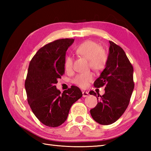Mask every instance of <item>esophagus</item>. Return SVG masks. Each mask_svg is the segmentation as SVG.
<instances>
[{
	"label": "esophagus",
	"instance_id": "esophagus-1",
	"mask_svg": "<svg viewBox=\"0 0 151 151\" xmlns=\"http://www.w3.org/2000/svg\"><path fill=\"white\" fill-rule=\"evenodd\" d=\"M89 95V93L88 91H82V96L83 97H87Z\"/></svg>",
	"mask_w": 151,
	"mask_h": 151
}]
</instances>
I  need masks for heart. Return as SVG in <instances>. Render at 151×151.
Listing matches in <instances>:
<instances>
[{
	"mask_svg": "<svg viewBox=\"0 0 151 151\" xmlns=\"http://www.w3.org/2000/svg\"><path fill=\"white\" fill-rule=\"evenodd\" d=\"M75 52L78 56L88 60L89 67L96 72L104 70L108 62V56L105 51L101 49L99 45L93 41H86L75 49ZM73 60L70 56H67L64 60V68L69 71L73 68ZM93 75L92 73L87 72L78 74L72 80L73 84L82 88H87L89 83L93 81Z\"/></svg>",
	"mask_w": 151,
	"mask_h": 151,
	"instance_id": "1",
	"label": "heart"
}]
</instances>
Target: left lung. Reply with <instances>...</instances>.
<instances>
[{"label": "left lung", "mask_w": 151, "mask_h": 151, "mask_svg": "<svg viewBox=\"0 0 151 151\" xmlns=\"http://www.w3.org/2000/svg\"><path fill=\"white\" fill-rule=\"evenodd\" d=\"M109 42L107 64L94 82L96 88L105 86V93L101 96L89 91V94L97 97L98 102L90 114L96 122L103 125L115 123L124 114L134 88L132 64L121 47Z\"/></svg>", "instance_id": "8db88e82"}]
</instances>
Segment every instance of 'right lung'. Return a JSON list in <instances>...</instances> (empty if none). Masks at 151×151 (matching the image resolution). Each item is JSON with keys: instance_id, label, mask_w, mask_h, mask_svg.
<instances>
[{"instance_id": "obj_1", "label": "right lung", "mask_w": 151, "mask_h": 151, "mask_svg": "<svg viewBox=\"0 0 151 151\" xmlns=\"http://www.w3.org/2000/svg\"><path fill=\"white\" fill-rule=\"evenodd\" d=\"M74 39H60L38 50L31 60L25 81L27 100L34 114L43 124L57 127L67 119L69 110L82 97L77 86L61 93L56 88L58 78L65 73L66 51Z\"/></svg>"}]
</instances>
